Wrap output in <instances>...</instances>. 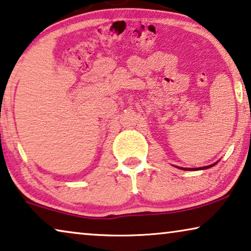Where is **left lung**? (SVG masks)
<instances>
[{
    "mask_svg": "<svg viewBox=\"0 0 251 251\" xmlns=\"http://www.w3.org/2000/svg\"><path fill=\"white\" fill-rule=\"evenodd\" d=\"M216 163H214V164H212V165H208V166H204V168H196V169H186V168H179V169H181V170H186V171H191V170H194V171H197V170H205V169H209V168H212V166H214L215 165Z\"/></svg>",
    "mask_w": 251,
    "mask_h": 251,
    "instance_id": "1",
    "label": "left lung"
}]
</instances>
